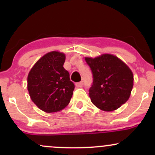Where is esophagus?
<instances>
[{
    "label": "esophagus",
    "instance_id": "34e87169",
    "mask_svg": "<svg viewBox=\"0 0 155 155\" xmlns=\"http://www.w3.org/2000/svg\"><path fill=\"white\" fill-rule=\"evenodd\" d=\"M83 85H84L83 81H80V82H78V83L76 84V87H78V88L82 87Z\"/></svg>",
    "mask_w": 155,
    "mask_h": 155
}]
</instances>
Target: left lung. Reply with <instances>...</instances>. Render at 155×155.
<instances>
[{"instance_id": "left-lung-1", "label": "left lung", "mask_w": 155, "mask_h": 155, "mask_svg": "<svg viewBox=\"0 0 155 155\" xmlns=\"http://www.w3.org/2000/svg\"><path fill=\"white\" fill-rule=\"evenodd\" d=\"M92 73L93 82L89 90L92 103L106 111H114L128 100L133 86L130 68L113 54L85 58Z\"/></svg>"}]
</instances>
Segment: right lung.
Wrapping results in <instances>:
<instances>
[{"mask_svg": "<svg viewBox=\"0 0 155 155\" xmlns=\"http://www.w3.org/2000/svg\"><path fill=\"white\" fill-rule=\"evenodd\" d=\"M65 55L53 51L44 54L28 76V90L31 100L47 113L60 111L68 105L74 84L63 68Z\"/></svg>", "mask_w": 155, "mask_h": 155, "instance_id": "1", "label": "right lung"}]
</instances>
